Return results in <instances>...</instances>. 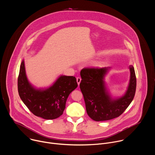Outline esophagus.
Masks as SVG:
<instances>
[{
    "label": "esophagus",
    "mask_w": 155,
    "mask_h": 155,
    "mask_svg": "<svg viewBox=\"0 0 155 155\" xmlns=\"http://www.w3.org/2000/svg\"><path fill=\"white\" fill-rule=\"evenodd\" d=\"M81 78L80 77H77V82L78 86L80 85V82H81Z\"/></svg>",
    "instance_id": "obj_1"
}]
</instances>
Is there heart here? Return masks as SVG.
<instances>
[{
  "instance_id": "1",
  "label": "heart",
  "mask_w": 155,
  "mask_h": 155,
  "mask_svg": "<svg viewBox=\"0 0 155 155\" xmlns=\"http://www.w3.org/2000/svg\"><path fill=\"white\" fill-rule=\"evenodd\" d=\"M95 66H99V64H97V63H96V64H95Z\"/></svg>"
}]
</instances>
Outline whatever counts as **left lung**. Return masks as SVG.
I'll return each instance as SVG.
<instances>
[{"label": "left lung", "mask_w": 155, "mask_h": 155, "mask_svg": "<svg viewBox=\"0 0 155 155\" xmlns=\"http://www.w3.org/2000/svg\"><path fill=\"white\" fill-rule=\"evenodd\" d=\"M130 78L124 94L113 97L107 86L105 78L111 69L85 68L81 71L80 87L83 95L87 114L96 121H107L121 115L134 99L136 77L133 66H129Z\"/></svg>", "instance_id": "8db88e82"}]
</instances>
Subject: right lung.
Returning <instances> with one entry per match:
<instances>
[{"mask_svg": "<svg viewBox=\"0 0 155 155\" xmlns=\"http://www.w3.org/2000/svg\"><path fill=\"white\" fill-rule=\"evenodd\" d=\"M78 86L75 77L61 75L50 86L37 87L26 75L25 60L20 65L18 78L19 97L35 116L54 120L62 115L69 94Z\"/></svg>", "mask_w": 155, "mask_h": 155, "instance_id": "right-lung-1", "label": "right lung"}]
</instances>
